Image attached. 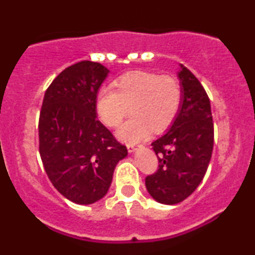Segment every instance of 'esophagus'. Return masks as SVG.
I'll use <instances>...</instances> for the list:
<instances>
[{
	"label": "esophagus",
	"instance_id": "1",
	"mask_svg": "<svg viewBox=\"0 0 255 255\" xmlns=\"http://www.w3.org/2000/svg\"><path fill=\"white\" fill-rule=\"evenodd\" d=\"M127 150H128V152H130V153H133V152L136 151V147H135V146H133V145H128Z\"/></svg>",
	"mask_w": 255,
	"mask_h": 255
}]
</instances>
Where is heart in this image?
I'll return each mask as SVG.
<instances>
[{
    "mask_svg": "<svg viewBox=\"0 0 255 255\" xmlns=\"http://www.w3.org/2000/svg\"><path fill=\"white\" fill-rule=\"evenodd\" d=\"M113 87L97 96V113L108 127H118L129 109L134 118L116 131L121 141L136 144L150 136L152 128L162 131L176 118L182 101L180 83L170 75L134 72L122 75Z\"/></svg>",
    "mask_w": 255,
    "mask_h": 255,
    "instance_id": "1",
    "label": "heart"
}]
</instances>
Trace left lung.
Here are the masks:
<instances>
[{
	"mask_svg": "<svg viewBox=\"0 0 255 255\" xmlns=\"http://www.w3.org/2000/svg\"><path fill=\"white\" fill-rule=\"evenodd\" d=\"M182 101L171 127L152 142L158 170L145 180L146 189L160 204L175 205L200 184L211 160L213 122L209 96L194 74L180 64Z\"/></svg>",
	"mask_w": 255,
	"mask_h": 255,
	"instance_id": "obj_1",
	"label": "left lung"
}]
</instances>
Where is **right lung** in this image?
<instances>
[{
	"mask_svg": "<svg viewBox=\"0 0 255 255\" xmlns=\"http://www.w3.org/2000/svg\"><path fill=\"white\" fill-rule=\"evenodd\" d=\"M109 72L101 63L81 61L61 72L44 95L40 158L55 188L75 204L101 200L116 164L128 154L97 120V93Z\"/></svg>",
	"mask_w": 255,
	"mask_h": 255,
	"instance_id": "add662e5",
	"label": "right lung"
}]
</instances>
